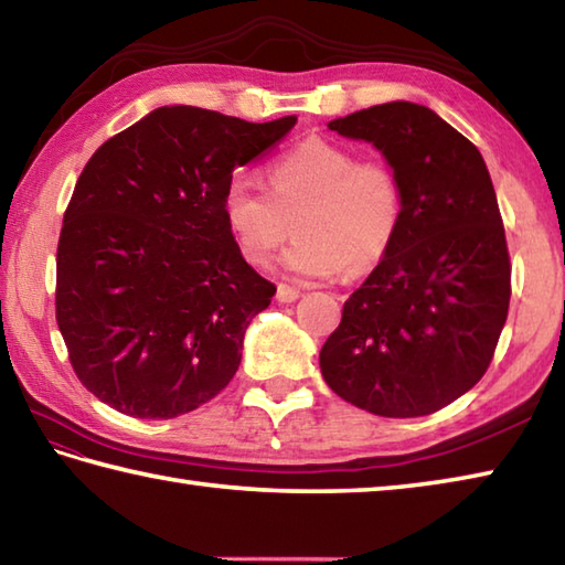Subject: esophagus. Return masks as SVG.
I'll return each mask as SVG.
<instances>
[{
	"mask_svg": "<svg viewBox=\"0 0 565 565\" xmlns=\"http://www.w3.org/2000/svg\"><path fill=\"white\" fill-rule=\"evenodd\" d=\"M298 296L301 294H298V289H294V286H286V284L276 286V301L279 303H294Z\"/></svg>",
	"mask_w": 565,
	"mask_h": 565,
	"instance_id": "esophagus-1",
	"label": "esophagus"
}]
</instances>
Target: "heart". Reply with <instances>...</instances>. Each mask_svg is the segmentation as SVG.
Masks as SVG:
<instances>
[{
  "mask_svg": "<svg viewBox=\"0 0 565 565\" xmlns=\"http://www.w3.org/2000/svg\"><path fill=\"white\" fill-rule=\"evenodd\" d=\"M271 191L232 175L223 195L225 223L249 264H267L296 232L284 267L308 279L372 271L394 245L404 217V188L392 166L358 161L326 139H308L269 169Z\"/></svg>",
  "mask_w": 565,
  "mask_h": 565,
  "instance_id": "heart-1",
  "label": "heart"
}]
</instances>
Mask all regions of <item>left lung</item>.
Returning a JSON list of instances; mask_svg holds the SVG:
<instances>
[{
    "label": "left lung",
    "instance_id": "obj_1",
    "mask_svg": "<svg viewBox=\"0 0 565 565\" xmlns=\"http://www.w3.org/2000/svg\"><path fill=\"white\" fill-rule=\"evenodd\" d=\"M328 129L382 153L402 181L404 217L386 257L342 306L320 372L340 399L370 414H434L482 380L510 308L490 171L472 141L406 99Z\"/></svg>",
    "mask_w": 565,
    "mask_h": 565
}]
</instances>
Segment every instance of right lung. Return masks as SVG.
Here are the masks:
<instances>
[{"mask_svg": "<svg viewBox=\"0 0 565 565\" xmlns=\"http://www.w3.org/2000/svg\"><path fill=\"white\" fill-rule=\"evenodd\" d=\"M294 125L166 105L85 163L58 239L55 320L99 402L173 418L235 377L247 326L276 286L242 257L225 185Z\"/></svg>", "mask_w": 565, "mask_h": 565, "instance_id": "right-lung-1", "label": "right lung"}]
</instances>
